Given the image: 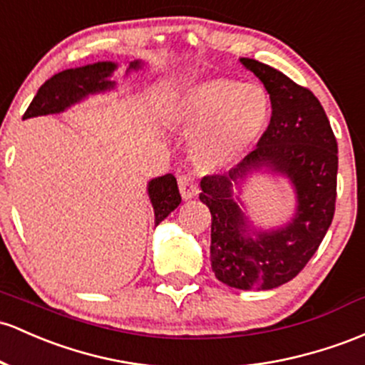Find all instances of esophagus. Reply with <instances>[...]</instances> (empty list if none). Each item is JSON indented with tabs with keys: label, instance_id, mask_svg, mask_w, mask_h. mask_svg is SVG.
<instances>
[{
	"label": "esophagus",
	"instance_id": "obj_1",
	"mask_svg": "<svg viewBox=\"0 0 365 365\" xmlns=\"http://www.w3.org/2000/svg\"><path fill=\"white\" fill-rule=\"evenodd\" d=\"M178 189H180V194H182L183 201H190V199H194L195 195L199 194L197 185H195L194 178H192L190 175L178 176Z\"/></svg>",
	"mask_w": 365,
	"mask_h": 365
}]
</instances>
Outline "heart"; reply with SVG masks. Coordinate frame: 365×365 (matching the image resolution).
<instances>
[{
  "label": "heart",
  "instance_id": "1",
  "mask_svg": "<svg viewBox=\"0 0 365 365\" xmlns=\"http://www.w3.org/2000/svg\"><path fill=\"white\" fill-rule=\"evenodd\" d=\"M270 112L272 100L263 86L211 78L187 88L170 115L187 131H195L190 158L199 170L211 173L235 164L255 145Z\"/></svg>",
  "mask_w": 365,
  "mask_h": 365
}]
</instances>
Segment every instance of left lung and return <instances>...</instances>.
<instances>
[{"mask_svg": "<svg viewBox=\"0 0 365 365\" xmlns=\"http://www.w3.org/2000/svg\"><path fill=\"white\" fill-rule=\"evenodd\" d=\"M241 63L263 83L272 118L253 152L228 173L204 176L199 199L211 211V268L244 291H267L294 279L322 242L336 202L338 143L322 106L307 88L253 58ZM282 175L295 192V211L279 227L249 218L242 187L253 174Z\"/></svg>", "mask_w": 365, "mask_h": 365, "instance_id": "8db88e82", "label": "left lung"}]
</instances>
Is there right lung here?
<instances>
[{
    "label": "right lung",
    "instance_id": "add662e5",
    "mask_svg": "<svg viewBox=\"0 0 365 365\" xmlns=\"http://www.w3.org/2000/svg\"><path fill=\"white\" fill-rule=\"evenodd\" d=\"M118 67L119 66L115 62L106 60V62L88 63V66L76 67V69L58 72L39 88L31 106L27 107L24 119L60 114V112L71 109L76 103H81L83 100L93 97V95L109 93V91L115 90V81H112V76L118 71ZM142 67V60H133V62H130L126 76L130 72L140 71ZM147 194H149L150 204L154 207L155 227L182 202L176 178L171 173L152 178L147 183Z\"/></svg>",
    "mask_w": 365,
    "mask_h": 365
}]
</instances>
